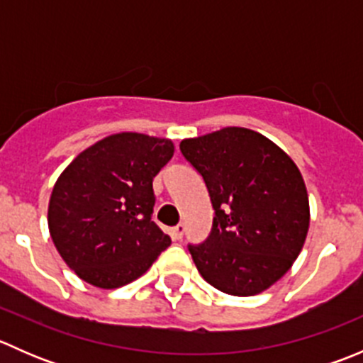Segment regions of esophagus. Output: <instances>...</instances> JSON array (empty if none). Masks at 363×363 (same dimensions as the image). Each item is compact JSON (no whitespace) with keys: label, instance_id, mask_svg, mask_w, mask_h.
Here are the masks:
<instances>
[{"label":"esophagus","instance_id":"1","mask_svg":"<svg viewBox=\"0 0 363 363\" xmlns=\"http://www.w3.org/2000/svg\"><path fill=\"white\" fill-rule=\"evenodd\" d=\"M182 235H184V225H177L172 228V237H174L175 240H181Z\"/></svg>","mask_w":363,"mask_h":363}]
</instances>
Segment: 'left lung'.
Segmentation results:
<instances>
[{"instance_id": "obj_1", "label": "left lung", "mask_w": 363, "mask_h": 363, "mask_svg": "<svg viewBox=\"0 0 363 363\" xmlns=\"http://www.w3.org/2000/svg\"><path fill=\"white\" fill-rule=\"evenodd\" d=\"M207 184L216 218L188 246L208 284L235 296L265 291L291 269L309 230V196L294 160L258 131L228 126L181 142Z\"/></svg>"}]
</instances>
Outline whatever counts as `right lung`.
Wrapping results in <instances>:
<instances>
[{
  "label": "right lung",
  "instance_id": "1",
  "mask_svg": "<svg viewBox=\"0 0 363 363\" xmlns=\"http://www.w3.org/2000/svg\"><path fill=\"white\" fill-rule=\"evenodd\" d=\"M174 142L144 133L108 135L63 170L49 200V232L65 263L101 290L138 279L170 246L151 219L152 179Z\"/></svg>",
  "mask_w": 363,
  "mask_h": 363
}]
</instances>
